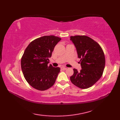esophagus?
<instances>
[{
  "instance_id": "esophagus-1",
  "label": "esophagus",
  "mask_w": 120,
  "mask_h": 120,
  "mask_svg": "<svg viewBox=\"0 0 120 120\" xmlns=\"http://www.w3.org/2000/svg\"><path fill=\"white\" fill-rule=\"evenodd\" d=\"M61 69L63 71H65V70H66L67 69V68H65V67H61Z\"/></svg>"
}]
</instances>
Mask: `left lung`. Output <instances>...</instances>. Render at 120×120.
<instances>
[{"label":"left lung","mask_w":120,"mask_h":120,"mask_svg":"<svg viewBox=\"0 0 120 120\" xmlns=\"http://www.w3.org/2000/svg\"><path fill=\"white\" fill-rule=\"evenodd\" d=\"M71 40L76 48L81 70L74 68L71 82L80 89H87L94 85L103 75L105 57L103 49L95 41L86 35L71 36Z\"/></svg>","instance_id":"1"}]
</instances>
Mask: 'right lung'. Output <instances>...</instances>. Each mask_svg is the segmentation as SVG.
<instances>
[{
	"label": "right lung",
	"mask_w": 120,
	"mask_h": 120,
	"mask_svg": "<svg viewBox=\"0 0 120 120\" xmlns=\"http://www.w3.org/2000/svg\"><path fill=\"white\" fill-rule=\"evenodd\" d=\"M61 38L46 35L30 42L21 59L22 73L27 82L40 91L47 90L54 85L60 68L48 65L56 44Z\"/></svg>",
	"instance_id": "1"
}]
</instances>
